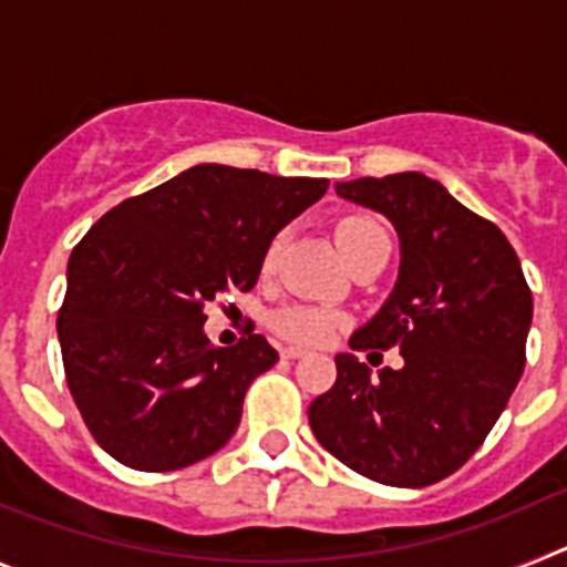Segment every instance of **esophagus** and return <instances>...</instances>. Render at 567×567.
Segmentation results:
<instances>
[{
    "instance_id": "obj_1",
    "label": "esophagus",
    "mask_w": 567,
    "mask_h": 567,
    "mask_svg": "<svg viewBox=\"0 0 567 567\" xmlns=\"http://www.w3.org/2000/svg\"><path fill=\"white\" fill-rule=\"evenodd\" d=\"M307 354V349H300V346H284L280 349V358H287V360H298Z\"/></svg>"
}]
</instances>
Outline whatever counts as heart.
Masks as SVG:
<instances>
[{
    "label": "heart",
    "mask_w": 567,
    "mask_h": 567,
    "mask_svg": "<svg viewBox=\"0 0 567 567\" xmlns=\"http://www.w3.org/2000/svg\"><path fill=\"white\" fill-rule=\"evenodd\" d=\"M334 238H338L340 252L346 255L349 264L358 260L363 252H369L372 247H378V244H389L385 229L374 218H365V215H346V218H340L338 227H334ZM278 255L280 238H272L267 249H264V255H260V272H275ZM340 323H343V318L338 312L323 307H309V303H289V307H280L269 315V327H272L275 334L303 346L327 343Z\"/></svg>",
    "instance_id": "b5f03b06"
}]
</instances>
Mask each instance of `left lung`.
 <instances>
[{
	"mask_svg": "<svg viewBox=\"0 0 567 567\" xmlns=\"http://www.w3.org/2000/svg\"><path fill=\"white\" fill-rule=\"evenodd\" d=\"M383 213L400 235V280L354 352L394 349L403 369L338 354V380L309 405L329 454L363 477L423 488L468 463L517 389L534 298L497 224L480 218L423 173L334 184ZM378 354V352H374Z\"/></svg>",
	"mask_w": 567,
	"mask_h": 567,
	"instance_id": "1",
	"label": "left lung"
}]
</instances>
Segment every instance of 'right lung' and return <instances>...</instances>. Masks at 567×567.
<instances>
[{
    "label": "right lung",
    "instance_id": "1",
    "mask_svg": "<svg viewBox=\"0 0 567 567\" xmlns=\"http://www.w3.org/2000/svg\"><path fill=\"white\" fill-rule=\"evenodd\" d=\"M327 187L198 164L115 204L73 247L59 309L64 378L110 457L158 474L233 437L249 383L278 352L260 334L213 346L204 309L249 292L275 233Z\"/></svg>",
    "mask_w": 567,
    "mask_h": 567
}]
</instances>
